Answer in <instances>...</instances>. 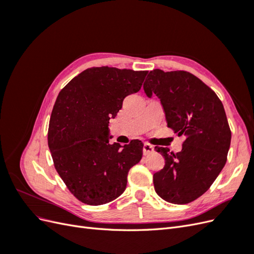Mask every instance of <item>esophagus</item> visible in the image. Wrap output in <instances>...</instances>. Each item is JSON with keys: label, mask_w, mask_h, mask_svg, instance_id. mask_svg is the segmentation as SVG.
<instances>
[{"label": "esophagus", "mask_w": 254, "mask_h": 254, "mask_svg": "<svg viewBox=\"0 0 254 254\" xmlns=\"http://www.w3.org/2000/svg\"><path fill=\"white\" fill-rule=\"evenodd\" d=\"M153 147L152 146L150 145V144H148V143H145L144 144V146H143V153H144V156H147V155H150V153H152L153 152Z\"/></svg>", "instance_id": "obj_1"}]
</instances>
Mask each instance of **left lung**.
<instances>
[{
    "label": "left lung",
    "mask_w": 254,
    "mask_h": 254,
    "mask_svg": "<svg viewBox=\"0 0 254 254\" xmlns=\"http://www.w3.org/2000/svg\"><path fill=\"white\" fill-rule=\"evenodd\" d=\"M143 89L148 97L160 98L167 126L187 136L180 152L155 147L165 160L162 170L153 174L156 193L167 202L190 203L210 189L227 162L231 130L224 105L211 88L187 71L156 68Z\"/></svg>",
    "instance_id": "1"
}]
</instances>
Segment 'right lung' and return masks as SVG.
Returning a JSON list of instances; mask_svg holds the SVG:
<instances>
[{
  "mask_svg": "<svg viewBox=\"0 0 254 254\" xmlns=\"http://www.w3.org/2000/svg\"><path fill=\"white\" fill-rule=\"evenodd\" d=\"M147 73L91 67L60 91L48 142L57 173L79 201L101 205L124 193L129 170L142 159L143 143L110 144L109 120L126 96L141 89Z\"/></svg>",
  "mask_w": 254,
  "mask_h": 254,
  "instance_id": "1",
  "label": "right lung"
}]
</instances>
